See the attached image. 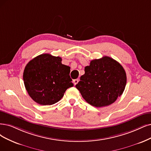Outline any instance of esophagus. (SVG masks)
<instances>
[{
    "label": "esophagus",
    "instance_id": "1",
    "mask_svg": "<svg viewBox=\"0 0 151 151\" xmlns=\"http://www.w3.org/2000/svg\"><path fill=\"white\" fill-rule=\"evenodd\" d=\"M79 81V79H76V80H73V82H74V85H76L78 83Z\"/></svg>",
    "mask_w": 151,
    "mask_h": 151
}]
</instances>
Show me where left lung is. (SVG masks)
I'll use <instances>...</instances> for the list:
<instances>
[{
    "label": "left lung",
    "mask_w": 151,
    "mask_h": 151,
    "mask_svg": "<svg viewBox=\"0 0 151 151\" xmlns=\"http://www.w3.org/2000/svg\"><path fill=\"white\" fill-rule=\"evenodd\" d=\"M85 71L75 86L85 101L93 106H107L123 93L126 73L121 65L112 58L105 56L93 60Z\"/></svg>",
    "instance_id": "obj_1"
}]
</instances>
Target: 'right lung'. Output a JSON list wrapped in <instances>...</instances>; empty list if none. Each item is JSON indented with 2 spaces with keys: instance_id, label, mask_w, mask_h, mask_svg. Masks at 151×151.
Listing matches in <instances>:
<instances>
[{
  "instance_id": "right-lung-1",
  "label": "right lung",
  "mask_w": 151,
  "mask_h": 151,
  "mask_svg": "<svg viewBox=\"0 0 151 151\" xmlns=\"http://www.w3.org/2000/svg\"><path fill=\"white\" fill-rule=\"evenodd\" d=\"M61 58L45 53L30 60L23 79L26 90L39 104L52 105L62 98L67 89L73 86L70 67L61 63Z\"/></svg>"
}]
</instances>
